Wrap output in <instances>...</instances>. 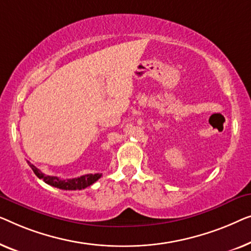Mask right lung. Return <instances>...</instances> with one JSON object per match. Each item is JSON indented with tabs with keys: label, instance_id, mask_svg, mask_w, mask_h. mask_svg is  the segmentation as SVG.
<instances>
[{
	"label": "right lung",
	"instance_id": "add662e5",
	"mask_svg": "<svg viewBox=\"0 0 251 251\" xmlns=\"http://www.w3.org/2000/svg\"><path fill=\"white\" fill-rule=\"evenodd\" d=\"M28 165L30 166V168L33 169L35 175L37 176L38 178L43 179V181L49 185L54 186V188L61 189V190H82L85 189L87 186L93 184L94 182H97L99 178L101 177L102 174H87L83 175L80 177L76 178H68V179H61L56 176H49L45 175L42 173L37 167H35L34 165H31L29 161H27Z\"/></svg>",
	"mask_w": 251,
	"mask_h": 251
}]
</instances>
